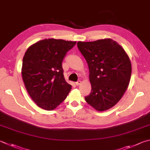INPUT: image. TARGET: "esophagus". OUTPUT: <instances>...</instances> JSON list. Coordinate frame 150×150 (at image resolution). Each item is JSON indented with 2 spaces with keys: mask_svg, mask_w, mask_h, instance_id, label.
<instances>
[{
  "mask_svg": "<svg viewBox=\"0 0 150 150\" xmlns=\"http://www.w3.org/2000/svg\"><path fill=\"white\" fill-rule=\"evenodd\" d=\"M75 84H77V85H80V84H81V81H77V82L75 83Z\"/></svg>",
  "mask_w": 150,
  "mask_h": 150,
  "instance_id": "34e87169",
  "label": "esophagus"
}]
</instances>
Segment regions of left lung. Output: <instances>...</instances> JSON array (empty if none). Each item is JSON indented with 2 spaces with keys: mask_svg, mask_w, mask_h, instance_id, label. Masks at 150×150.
I'll return each mask as SVG.
<instances>
[{
  "mask_svg": "<svg viewBox=\"0 0 150 150\" xmlns=\"http://www.w3.org/2000/svg\"><path fill=\"white\" fill-rule=\"evenodd\" d=\"M89 68L91 92L86 102L100 111L113 107L123 96L130 80L131 62L121 46L111 39L77 42Z\"/></svg>",
  "mask_w": 150,
  "mask_h": 150,
  "instance_id": "1",
  "label": "left lung"
}]
</instances>
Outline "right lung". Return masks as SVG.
I'll return each mask as SVG.
<instances>
[{
    "mask_svg": "<svg viewBox=\"0 0 150 150\" xmlns=\"http://www.w3.org/2000/svg\"><path fill=\"white\" fill-rule=\"evenodd\" d=\"M75 44L48 39L32 45L25 52L21 68L23 81L31 99L40 108L54 110L71 90L65 80L62 64Z\"/></svg>",
    "mask_w": 150,
    "mask_h": 150,
    "instance_id": "right-lung-1",
    "label": "right lung"
}]
</instances>
